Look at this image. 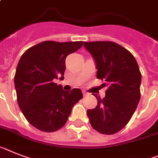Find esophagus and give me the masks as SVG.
Segmentation results:
<instances>
[{
	"mask_svg": "<svg viewBox=\"0 0 158 158\" xmlns=\"http://www.w3.org/2000/svg\"><path fill=\"white\" fill-rule=\"evenodd\" d=\"M83 96H87V95H88V93H87V92H85V91H83Z\"/></svg>",
	"mask_w": 158,
	"mask_h": 158,
	"instance_id": "obj_1",
	"label": "esophagus"
}]
</instances>
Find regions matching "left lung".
<instances>
[{"label": "left lung", "mask_w": 158, "mask_h": 158, "mask_svg": "<svg viewBox=\"0 0 158 158\" xmlns=\"http://www.w3.org/2000/svg\"><path fill=\"white\" fill-rule=\"evenodd\" d=\"M97 69V79L107 86L105 97L97 95V105L88 109L92 128L102 134L119 132L128 123L140 98L141 74L134 56L120 45L112 42H84Z\"/></svg>", "instance_id": "1"}]
</instances>
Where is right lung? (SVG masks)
<instances>
[{
  "instance_id": "right-lung-1",
  "label": "right lung",
  "mask_w": 158,
  "mask_h": 158,
  "mask_svg": "<svg viewBox=\"0 0 158 158\" xmlns=\"http://www.w3.org/2000/svg\"><path fill=\"white\" fill-rule=\"evenodd\" d=\"M83 42L46 41L28 49L21 57L14 76L18 103L31 125L42 132L63 127L71 110L83 98L81 90L64 91L54 79H63L68 54Z\"/></svg>"
}]
</instances>
